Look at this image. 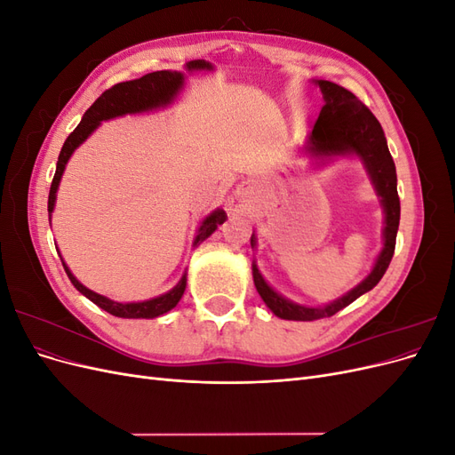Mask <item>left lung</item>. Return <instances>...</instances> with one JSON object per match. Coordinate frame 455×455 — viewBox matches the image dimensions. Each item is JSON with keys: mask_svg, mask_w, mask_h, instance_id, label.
<instances>
[{"mask_svg": "<svg viewBox=\"0 0 455 455\" xmlns=\"http://www.w3.org/2000/svg\"><path fill=\"white\" fill-rule=\"evenodd\" d=\"M315 84L321 87L324 106L307 139V154L319 159H332L338 156L353 154L363 161L383 206V249L376 259L374 267H371L370 275L363 283L356 284L347 294H343L341 298L319 307L299 306L291 299L283 298L279 292L273 291L264 277H261L256 264H252V277L258 294L275 315L286 321H316L324 319V316H332L339 309L347 307L351 301H355L364 292L371 291V288L381 281L383 273L387 271L391 264L398 222H401V201H398L396 194V171L379 121L351 91L324 79H316ZM251 244L254 249V233L251 237Z\"/></svg>", "mask_w": 455, "mask_h": 455, "instance_id": "left-lung-1", "label": "left lung"}]
</instances>
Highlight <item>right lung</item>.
I'll return each mask as SVG.
<instances>
[{"label": "right lung", "instance_id": "add662e5", "mask_svg": "<svg viewBox=\"0 0 455 455\" xmlns=\"http://www.w3.org/2000/svg\"><path fill=\"white\" fill-rule=\"evenodd\" d=\"M186 70L188 72L212 70V64L204 62V60H191V62L186 64ZM184 77H186L184 74L171 72V70L151 72V74L142 76L140 79L123 81V84H117L112 89L104 91L99 96V99L94 100V104L87 109L84 119H81V123L76 127V131L70 136H68L62 149H60V156H59V161H57V172H54L51 191H49V203H47L49 222H51V212L54 211V203H57V189H59V184H60V178L64 174L66 163H68V159L72 157L74 151L94 132V129L99 127L102 121H108V119L127 116V114H142V112H149V109H157V108H164L167 104H171L174 100V96L180 92V89L184 87ZM226 218L228 216L222 209H216L214 212L206 216L201 222L199 229H197L194 246L203 243L206 237H211L212 233L216 231V228L226 222ZM62 266H64L68 279L72 281V284L77 288L81 294L89 298L92 304H96L99 307H102L104 311H108L109 315L121 316V319H154V316H159L163 313L171 311L172 307H176L178 301H180V298L184 296L186 281H188L186 273H184L182 279L178 281V284L169 292H164L157 298L146 299V301L119 304V301L109 299L102 294H96V292L89 291L87 286L81 284L74 277V273L68 269V266L64 264V259H62Z\"/></svg>", "mask_w": 455, "mask_h": 455}]
</instances>
